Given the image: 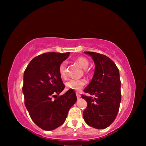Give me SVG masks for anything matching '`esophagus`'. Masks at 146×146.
<instances>
[{
	"instance_id": "1",
	"label": "esophagus",
	"mask_w": 146,
	"mask_h": 146,
	"mask_svg": "<svg viewBox=\"0 0 146 146\" xmlns=\"http://www.w3.org/2000/svg\"><path fill=\"white\" fill-rule=\"evenodd\" d=\"M76 97H77V98H80V97H81V95H80V93H77V92L76 93Z\"/></svg>"
}]
</instances>
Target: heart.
<instances>
[{
	"label": "heart",
	"mask_w": 146,
	"mask_h": 146,
	"mask_svg": "<svg viewBox=\"0 0 146 146\" xmlns=\"http://www.w3.org/2000/svg\"><path fill=\"white\" fill-rule=\"evenodd\" d=\"M75 62H77L79 65L83 69H84V72L87 74L89 71L88 68L90 65V62L84 56H78L75 59ZM59 73L61 77L62 78H66L68 76V62L64 61L60 64L59 66ZM86 84V81L84 79H70L66 83V86L68 89L75 91H79L81 90L84 86Z\"/></svg>",
	"instance_id": "obj_1"
}]
</instances>
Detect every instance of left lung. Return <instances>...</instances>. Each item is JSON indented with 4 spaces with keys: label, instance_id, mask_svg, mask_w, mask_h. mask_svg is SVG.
Instances as JSON below:
<instances>
[{
    "label": "left lung",
    "instance_id": "left-lung-1",
    "mask_svg": "<svg viewBox=\"0 0 146 146\" xmlns=\"http://www.w3.org/2000/svg\"><path fill=\"white\" fill-rule=\"evenodd\" d=\"M92 56L95 64L93 77L82 95L88 106L83 112L87 124L98 129L108 127L115 120L121 102L119 70L107 56L85 51Z\"/></svg>",
    "mask_w": 146,
    "mask_h": 146
}]
</instances>
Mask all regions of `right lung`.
I'll use <instances>...</instances> for the list:
<instances>
[{
  "instance_id": "add662e5",
  "label": "right lung",
  "mask_w": 146,
  "mask_h": 146,
  "mask_svg": "<svg viewBox=\"0 0 146 146\" xmlns=\"http://www.w3.org/2000/svg\"><path fill=\"white\" fill-rule=\"evenodd\" d=\"M70 53H43L32 59L24 71V104L32 120L44 130L60 126L76 101L75 92L70 89L64 95H57L65 88L59 66Z\"/></svg>"
}]
</instances>
